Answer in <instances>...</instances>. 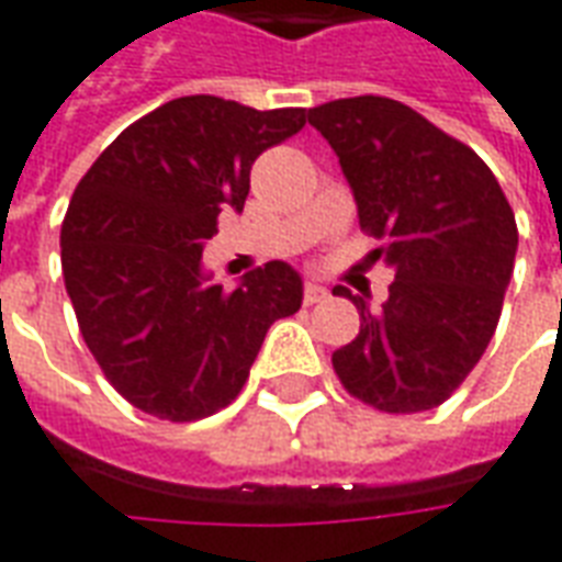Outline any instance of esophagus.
<instances>
[{
    "mask_svg": "<svg viewBox=\"0 0 562 562\" xmlns=\"http://www.w3.org/2000/svg\"><path fill=\"white\" fill-rule=\"evenodd\" d=\"M325 297H328V289H325V285H318V282H306L304 304H318V301H325Z\"/></svg>",
    "mask_w": 562,
    "mask_h": 562,
    "instance_id": "34e87169",
    "label": "esophagus"
}]
</instances>
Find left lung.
Segmentation results:
<instances>
[{
    "mask_svg": "<svg viewBox=\"0 0 562 562\" xmlns=\"http://www.w3.org/2000/svg\"><path fill=\"white\" fill-rule=\"evenodd\" d=\"M337 153L358 222L394 268L382 310L337 285L361 330L334 352L342 389L382 413H424L451 397L494 337L515 270L518 225L491 168L413 108L355 95L310 108Z\"/></svg>",
    "mask_w": 562,
    "mask_h": 562,
    "instance_id": "left-lung-1",
    "label": "left lung"
}]
</instances>
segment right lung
<instances>
[{
	"instance_id": "1",
	"label": "right lung",
	"mask_w": 562,
	"mask_h": 562,
	"mask_svg": "<svg viewBox=\"0 0 562 562\" xmlns=\"http://www.w3.org/2000/svg\"><path fill=\"white\" fill-rule=\"evenodd\" d=\"M304 123V108L183 95L120 132L75 189L59 237L66 292L92 358L140 413L225 409L270 325L301 310L292 265L268 261L225 292L201 252L222 210H244L252 161Z\"/></svg>"
}]
</instances>
